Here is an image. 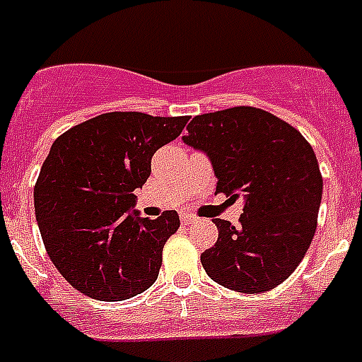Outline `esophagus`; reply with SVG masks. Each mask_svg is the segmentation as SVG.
<instances>
[{
    "label": "esophagus",
    "mask_w": 362,
    "mask_h": 362,
    "mask_svg": "<svg viewBox=\"0 0 362 362\" xmlns=\"http://www.w3.org/2000/svg\"><path fill=\"white\" fill-rule=\"evenodd\" d=\"M197 220L195 216L192 214H182V223H186V226H189V223H193V221Z\"/></svg>",
    "instance_id": "esophagus-1"
}]
</instances>
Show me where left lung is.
Returning <instances> with one entry per match:
<instances>
[{"label": "left lung", "mask_w": 362, "mask_h": 362, "mask_svg": "<svg viewBox=\"0 0 362 362\" xmlns=\"http://www.w3.org/2000/svg\"><path fill=\"white\" fill-rule=\"evenodd\" d=\"M182 141L209 156L216 192L244 197L240 226L216 218L218 242L201 253L206 274L238 293L280 286L303 261L317 227L323 178L308 141L255 107L195 116Z\"/></svg>", "instance_id": "left-lung-1"}]
</instances>
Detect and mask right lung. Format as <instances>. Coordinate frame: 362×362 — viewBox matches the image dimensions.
Listing matches in <instances>:
<instances>
[{
    "instance_id": "1",
    "label": "right lung",
    "mask_w": 362,
    "mask_h": 362,
    "mask_svg": "<svg viewBox=\"0 0 362 362\" xmlns=\"http://www.w3.org/2000/svg\"><path fill=\"white\" fill-rule=\"evenodd\" d=\"M187 116L107 112L54 141L33 187L42 242L59 274L88 297L125 300L158 280L176 210L141 218L136 187L152 156L180 135Z\"/></svg>"
}]
</instances>
